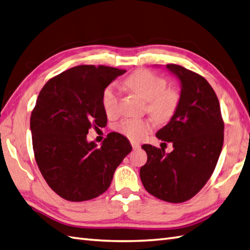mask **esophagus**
<instances>
[{
  "label": "esophagus",
  "instance_id": "1",
  "mask_svg": "<svg viewBox=\"0 0 250 250\" xmlns=\"http://www.w3.org/2000/svg\"><path fill=\"white\" fill-rule=\"evenodd\" d=\"M131 145H132V148L134 149V150L139 149V147H141V146H139V144H137V143H135V142H132Z\"/></svg>",
  "mask_w": 250,
  "mask_h": 250
}]
</instances>
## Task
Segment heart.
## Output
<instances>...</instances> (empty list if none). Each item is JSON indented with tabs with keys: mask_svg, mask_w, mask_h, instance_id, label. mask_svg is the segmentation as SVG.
<instances>
[{
	"mask_svg": "<svg viewBox=\"0 0 250 250\" xmlns=\"http://www.w3.org/2000/svg\"><path fill=\"white\" fill-rule=\"evenodd\" d=\"M125 86L131 92L143 101L147 102L146 109L158 123L169 120L178 106L180 95L172 87L167 88V81L146 69H141L131 73L125 81ZM119 97L113 86L104 90L102 105L107 116L117 113ZM151 130V125L144 119H125L118 125V131L131 141L139 142Z\"/></svg>",
	"mask_w": 250,
	"mask_h": 250,
	"instance_id": "b5f03b06",
	"label": "heart"
}]
</instances>
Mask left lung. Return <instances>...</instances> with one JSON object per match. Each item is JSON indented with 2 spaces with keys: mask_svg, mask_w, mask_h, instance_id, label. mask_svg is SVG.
Instances as JSON below:
<instances>
[{
  "mask_svg": "<svg viewBox=\"0 0 250 250\" xmlns=\"http://www.w3.org/2000/svg\"><path fill=\"white\" fill-rule=\"evenodd\" d=\"M166 68L180 81L181 92L169 123L156 137L171 143L173 150L165 153L143 145L148 159L139 176L148 193L179 204L194 197L212 176L224 144V121L215 91L204 77L173 63Z\"/></svg>",
  "mask_w": 250,
  "mask_h": 250,
  "instance_id": "left-lung-1",
  "label": "left lung"
}]
</instances>
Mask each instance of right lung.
Here are the masks:
<instances>
[{
	"instance_id": "right-lung-1",
	"label": "right lung",
	"mask_w": 250,
	"mask_h": 250,
	"mask_svg": "<svg viewBox=\"0 0 250 250\" xmlns=\"http://www.w3.org/2000/svg\"><path fill=\"white\" fill-rule=\"evenodd\" d=\"M125 70L77 66L49 80L31 115L33 149L49 187L69 201L94 199L105 191L116 168L131 152L125 136L109 133L101 147L87 142L92 126L106 125L102 95Z\"/></svg>"
}]
</instances>
